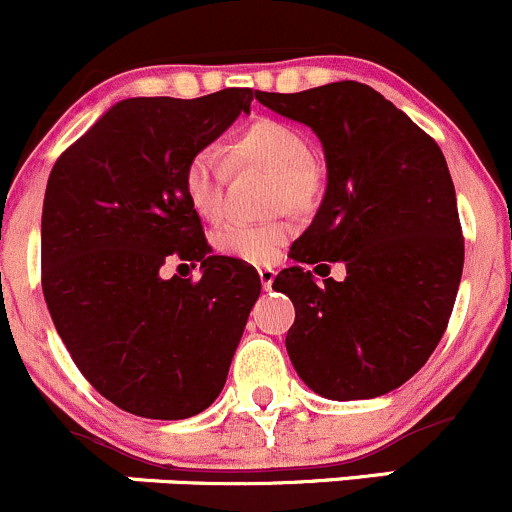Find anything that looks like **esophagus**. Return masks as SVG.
<instances>
[{
    "label": "esophagus",
    "instance_id": "obj_1",
    "mask_svg": "<svg viewBox=\"0 0 512 512\" xmlns=\"http://www.w3.org/2000/svg\"><path fill=\"white\" fill-rule=\"evenodd\" d=\"M258 278H261L263 291H271L273 278H276V271H273V268H268V266H263V268H258Z\"/></svg>",
    "mask_w": 512,
    "mask_h": 512
}]
</instances>
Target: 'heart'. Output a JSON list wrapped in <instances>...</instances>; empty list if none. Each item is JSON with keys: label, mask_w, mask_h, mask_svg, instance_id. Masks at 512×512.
<instances>
[{"label": "heart", "mask_w": 512, "mask_h": 512, "mask_svg": "<svg viewBox=\"0 0 512 512\" xmlns=\"http://www.w3.org/2000/svg\"><path fill=\"white\" fill-rule=\"evenodd\" d=\"M236 164H261L278 176L281 196L288 204H306L313 189L308 169L311 146L301 131L273 119L254 121L239 131L231 144ZM229 179V159L219 146H201L191 154L184 169V191L194 211L204 219L216 221L224 214V189ZM291 236L286 221H226L214 236L216 251L249 263H268L278 256Z\"/></svg>", "instance_id": "b5f03b06"}]
</instances>
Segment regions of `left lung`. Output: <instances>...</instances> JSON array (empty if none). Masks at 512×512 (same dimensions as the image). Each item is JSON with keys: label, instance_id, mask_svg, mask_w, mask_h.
<instances>
[{"label": "left lung", "instance_id": "left-lung-1", "mask_svg": "<svg viewBox=\"0 0 512 512\" xmlns=\"http://www.w3.org/2000/svg\"><path fill=\"white\" fill-rule=\"evenodd\" d=\"M256 99L306 124L326 159V194L291 246L298 266L273 281L296 308L288 358L301 381L331 401L391 393L443 338L463 273V231L443 151L366 84L261 91ZM321 257L341 260L347 278L316 284ZM306 262L319 266L311 274Z\"/></svg>", "mask_w": 512, "mask_h": 512}]
</instances>
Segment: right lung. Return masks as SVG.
Segmentation results:
<instances>
[{
  "label": "right lung",
  "mask_w": 512,
  "mask_h": 512,
  "mask_svg": "<svg viewBox=\"0 0 512 512\" xmlns=\"http://www.w3.org/2000/svg\"><path fill=\"white\" fill-rule=\"evenodd\" d=\"M251 89L116 101L57 159L42 211V288L86 381L121 411L181 421L219 398L261 293L211 256L184 191L191 154L249 114ZM169 257L202 281L160 276Z\"/></svg>",
  "instance_id": "add662e5"
}]
</instances>
